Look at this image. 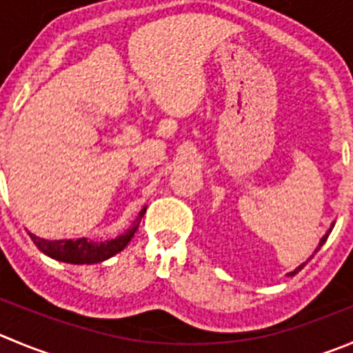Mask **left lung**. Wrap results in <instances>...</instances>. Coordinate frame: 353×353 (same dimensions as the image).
I'll return each instance as SVG.
<instances>
[{
    "label": "left lung",
    "instance_id": "8db88e82",
    "mask_svg": "<svg viewBox=\"0 0 353 353\" xmlns=\"http://www.w3.org/2000/svg\"><path fill=\"white\" fill-rule=\"evenodd\" d=\"M331 230H333V227H331V229H330V232H331ZM330 232H327V234H325V236H324V237H322V239H321V243H319V246H317V250H315V253H317V251H319V250H321V248H322V244H324V243H325V239H327V236H330ZM312 256H314V254H312ZM308 260H310V258H308ZM308 260H307V261H305V263H301V265H300V267H298V268H294V270H293V272H290V274H288V275H294V274H298V272H300V270H301V268H303V267H305V265H307V263H308Z\"/></svg>",
    "mask_w": 353,
    "mask_h": 353
}]
</instances>
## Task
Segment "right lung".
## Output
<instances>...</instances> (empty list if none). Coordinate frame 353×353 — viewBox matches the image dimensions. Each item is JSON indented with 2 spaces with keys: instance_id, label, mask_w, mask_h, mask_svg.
Returning a JSON list of instances; mask_svg holds the SVG:
<instances>
[{
  "instance_id": "1",
  "label": "right lung",
  "mask_w": 353,
  "mask_h": 353,
  "mask_svg": "<svg viewBox=\"0 0 353 353\" xmlns=\"http://www.w3.org/2000/svg\"><path fill=\"white\" fill-rule=\"evenodd\" d=\"M143 213H145V208L140 211L139 218L135 220L133 227L130 230L123 234V236L116 237V239L103 241V243H95V241H90L86 237L83 239H60V241H48L41 239V237L34 236V234H29L32 239V243L38 246L39 251H43L48 256L55 258V260L65 261V263H74V265H83V263H99V261L107 260V258L114 256L116 253L123 251L124 248L128 246V243L132 241L133 234L139 229L140 221H142Z\"/></svg>"
}]
</instances>
